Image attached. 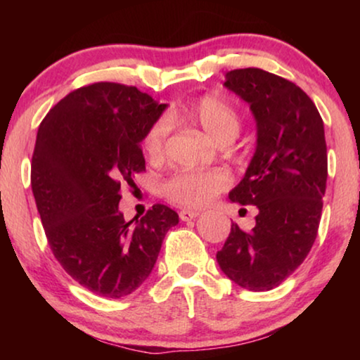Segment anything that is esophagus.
Returning <instances> with one entry per match:
<instances>
[{"instance_id": "esophagus-1", "label": "esophagus", "mask_w": 360, "mask_h": 360, "mask_svg": "<svg viewBox=\"0 0 360 360\" xmlns=\"http://www.w3.org/2000/svg\"><path fill=\"white\" fill-rule=\"evenodd\" d=\"M200 213L196 210H181L180 211V219L181 221H191L195 219Z\"/></svg>"}]
</instances>
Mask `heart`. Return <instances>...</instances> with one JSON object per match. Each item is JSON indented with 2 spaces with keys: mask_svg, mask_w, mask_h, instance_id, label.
Wrapping results in <instances>:
<instances>
[{
  "mask_svg": "<svg viewBox=\"0 0 360 360\" xmlns=\"http://www.w3.org/2000/svg\"><path fill=\"white\" fill-rule=\"evenodd\" d=\"M185 120L201 127L218 144H229L240 131V116L226 98L208 93L184 105L167 117H159L142 137V149L150 160H160L165 154L170 121ZM231 176L224 170H181L165 181L164 193L175 203L200 208L213 201L228 188Z\"/></svg>",
  "mask_w": 360,
  "mask_h": 360,
  "instance_id": "b5f03b06",
  "label": "heart"
}]
</instances>
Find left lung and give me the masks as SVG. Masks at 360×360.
I'll return each mask as SVG.
<instances>
[{"mask_svg": "<svg viewBox=\"0 0 360 360\" xmlns=\"http://www.w3.org/2000/svg\"><path fill=\"white\" fill-rule=\"evenodd\" d=\"M224 85L257 121V149L229 198L259 213L252 231L231 224L216 259L239 287L265 292L302 265L316 239L328 180L324 126L311 98L287 78L238 68Z\"/></svg>", "mask_w": 360, "mask_h": 360, "instance_id": "8db88e82", "label": "left lung"}]
</instances>
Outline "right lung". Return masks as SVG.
Listing matches in <instances>:
<instances>
[{
  "instance_id": "add662e5",
  "label": "right lung",
  "mask_w": 360,
  "mask_h": 360,
  "mask_svg": "<svg viewBox=\"0 0 360 360\" xmlns=\"http://www.w3.org/2000/svg\"><path fill=\"white\" fill-rule=\"evenodd\" d=\"M165 105L121 83L77 88L37 131L31 186L53 257L73 280L106 298L139 288L179 214L157 203L136 224L117 206L146 172L142 137Z\"/></svg>"
}]
</instances>
